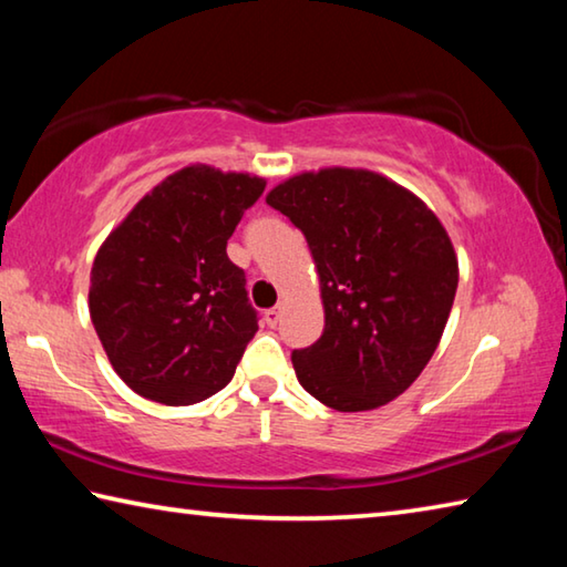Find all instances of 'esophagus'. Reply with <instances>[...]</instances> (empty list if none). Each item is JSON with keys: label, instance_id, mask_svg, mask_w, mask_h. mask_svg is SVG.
<instances>
[{"label": "esophagus", "instance_id": "obj_1", "mask_svg": "<svg viewBox=\"0 0 567 567\" xmlns=\"http://www.w3.org/2000/svg\"><path fill=\"white\" fill-rule=\"evenodd\" d=\"M280 318H282L280 307H270V310H265V322H267V328H277V324H280Z\"/></svg>", "mask_w": 567, "mask_h": 567}]
</instances>
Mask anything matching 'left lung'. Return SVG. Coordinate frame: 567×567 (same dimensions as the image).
<instances>
[{"mask_svg":"<svg viewBox=\"0 0 567 567\" xmlns=\"http://www.w3.org/2000/svg\"><path fill=\"white\" fill-rule=\"evenodd\" d=\"M267 205L305 235L320 275L324 330L292 350L300 385L340 412L402 395L453 310L457 257L445 227L412 192L368 169L305 172Z\"/></svg>","mask_w":567,"mask_h":567,"instance_id":"left-lung-1","label":"left lung"}]
</instances>
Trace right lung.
<instances>
[{"instance_id": "1", "label": "right lung", "mask_w": 567, "mask_h": 567, "mask_svg": "<svg viewBox=\"0 0 567 567\" xmlns=\"http://www.w3.org/2000/svg\"><path fill=\"white\" fill-rule=\"evenodd\" d=\"M262 192L260 177L185 167L104 239L90 315L112 368L137 395L195 405L233 380L260 318L227 239Z\"/></svg>"}]
</instances>
